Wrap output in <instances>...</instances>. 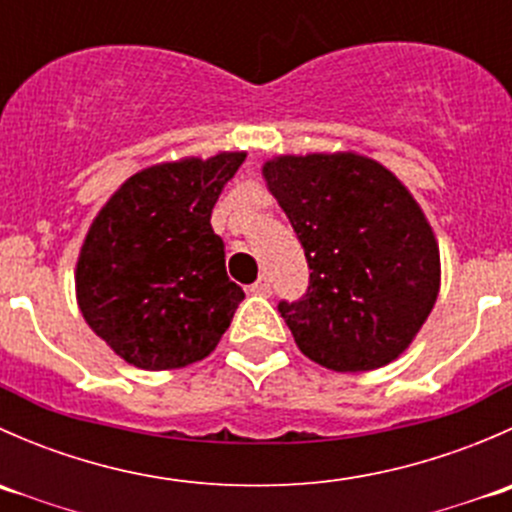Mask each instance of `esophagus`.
I'll return each instance as SVG.
<instances>
[{
    "label": "esophagus",
    "mask_w": 512,
    "mask_h": 512,
    "mask_svg": "<svg viewBox=\"0 0 512 512\" xmlns=\"http://www.w3.org/2000/svg\"><path fill=\"white\" fill-rule=\"evenodd\" d=\"M250 292H252V294H260V297H270V294H272V282H270V277L262 275L260 280H257L255 285L250 287Z\"/></svg>",
    "instance_id": "1"
}]
</instances>
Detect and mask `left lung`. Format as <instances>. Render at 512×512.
<instances>
[{"mask_svg":"<svg viewBox=\"0 0 512 512\" xmlns=\"http://www.w3.org/2000/svg\"><path fill=\"white\" fill-rule=\"evenodd\" d=\"M262 175L312 270L307 294L277 307L299 352L349 374L399 359L441 287L436 235L409 188L352 151L277 156Z\"/></svg>","mask_w":512,"mask_h":512,"instance_id":"left-lung-1","label":"left lung"}]
</instances>
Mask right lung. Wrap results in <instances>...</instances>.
Instances as JSON below:
<instances>
[{
  "mask_svg": "<svg viewBox=\"0 0 512 512\" xmlns=\"http://www.w3.org/2000/svg\"><path fill=\"white\" fill-rule=\"evenodd\" d=\"M242 160L235 151L151 165L98 210L76 262V302L128 364L180 369L230 327L245 292L227 277L210 215Z\"/></svg>",
  "mask_w": 512,
  "mask_h": 512,
  "instance_id": "1",
  "label": "right lung"
}]
</instances>
